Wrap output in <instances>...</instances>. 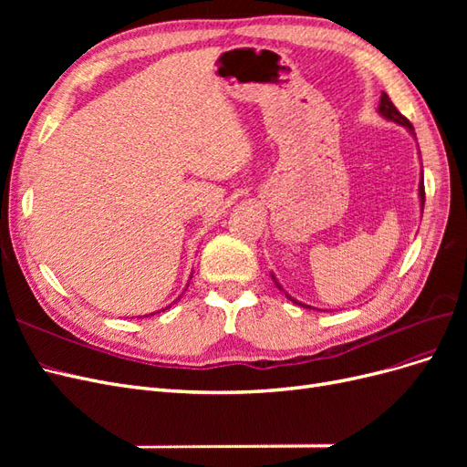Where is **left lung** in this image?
<instances>
[{"label":"left lung","instance_id":"1","mask_svg":"<svg viewBox=\"0 0 467 467\" xmlns=\"http://www.w3.org/2000/svg\"><path fill=\"white\" fill-rule=\"evenodd\" d=\"M378 112L384 119H388V120H393V122H398V124H401V126H405V129H409V132L411 134H415L413 130V124L409 122L401 112L398 110V107H395L393 103H391V99L388 97V93H381V99H379V107H378ZM419 196H420V210H422V206H425V182H422V177H420V182H419ZM275 278V276H273ZM278 285V282H276ZM280 288V286H278ZM290 298V296H288ZM292 300V298H290ZM294 304H300V306H304V307H309V306H306V304H302V302H296V300H292Z\"/></svg>","mask_w":467,"mask_h":467}]
</instances>
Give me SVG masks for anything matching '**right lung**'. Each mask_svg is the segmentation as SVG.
Returning <instances> with one entry per match:
<instances>
[{
    "instance_id": "right-lung-1",
    "label": "right lung",
    "mask_w": 467,
    "mask_h": 467,
    "mask_svg": "<svg viewBox=\"0 0 467 467\" xmlns=\"http://www.w3.org/2000/svg\"><path fill=\"white\" fill-rule=\"evenodd\" d=\"M167 307H169V306H167ZM151 316H153V314H151Z\"/></svg>"
}]
</instances>
